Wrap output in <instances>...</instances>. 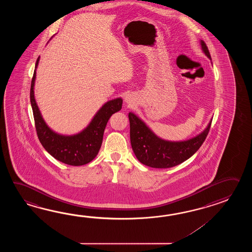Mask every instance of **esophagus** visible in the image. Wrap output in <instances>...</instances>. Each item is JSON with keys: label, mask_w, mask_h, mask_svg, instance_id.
<instances>
[{"label": "esophagus", "mask_w": 252, "mask_h": 252, "mask_svg": "<svg viewBox=\"0 0 252 252\" xmlns=\"http://www.w3.org/2000/svg\"><path fill=\"white\" fill-rule=\"evenodd\" d=\"M129 100H130V99H129V97L126 96V98H125V101H126V102H129Z\"/></svg>", "instance_id": "obj_1"}]
</instances>
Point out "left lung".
Returning a JSON list of instances; mask_svg holds the SVG:
<instances>
[{
	"mask_svg": "<svg viewBox=\"0 0 252 252\" xmlns=\"http://www.w3.org/2000/svg\"><path fill=\"white\" fill-rule=\"evenodd\" d=\"M205 55L211 59L206 44L201 41ZM130 143L139 162L155 168H168L188 159L200 149L209 133L212 122L198 136L187 141L172 142L157 137L133 113H128Z\"/></svg>",
	"mask_w": 252,
	"mask_h": 252,
	"instance_id": "obj_1",
	"label": "left lung"
}]
</instances>
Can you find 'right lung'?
Returning <instances> with one entry per match:
<instances>
[{"label": "right lung", "mask_w": 252, "mask_h": 252, "mask_svg": "<svg viewBox=\"0 0 252 252\" xmlns=\"http://www.w3.org/2000/svg\"><path fill=\"white\" fill-rule=\"evenodd\" d=\"M39 57L35 67L38 66ZM36 69L34 70L31 86V103L32 107L35 127L38 139L44 149L56 159L70 166H82L91 162L96 157L102 146L104 128L113 113L122 109L123 100L117 98L102 106L90 124L80 133L64 136L54 132L44 122L34 98V83Z\"/></svg>", "instance_id": "obj_1"}]
</instances>
